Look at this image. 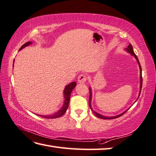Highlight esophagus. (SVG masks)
I'll return each mask as SVG.
<instances>
[{
	"mask_svg": "<svg viewBox=\"0 0 156 156\" xmlns=\"http://www.w3.org/2000/svg\"><path fill=\"white\" fill-rule=\"evenodd\" d=\"M87 80V76L84 74H81L78 76V83H84Z\"/></svg>",
	"mask_w": 156,
	"mask_h": 156,
	"instance_id": "obj_1",
	"label": "esophagus"
}]
</instances>
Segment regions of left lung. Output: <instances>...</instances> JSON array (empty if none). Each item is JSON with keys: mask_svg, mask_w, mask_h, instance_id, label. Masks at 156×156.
<instances>
[{"mask_svg": "<svg viewBox=\"0 0 156 156\" xmlns=\"http://www.w3.org/2000/svg\"><path fill=\"white\" fill-rule=\"evenodd\" d=\"M126 50V52H127L128 53H129L130 55H132V56H134V57H135V58L136 59V61H137V62H138V66H139V68H140V91H139V94H138V98H137V100L138 99V98H139V96H140V91H141V88H142V84H143V79H142V69H141V66H140V63H139V61H138V57H137V56L135 55V53L134 52V50H133V48H132V46L131 44H129V46H127V48H126L125 49ZM89 91H90V95H89V107H90V110H92V112H93V114H94L96 117H99V118H101V119H115V118H117V117H121V116H122L124 113H126L127 110H129V108L128 109H127L126 111H124L123 113H121V114H120V115H117V116H114V117H105V116H103V115H101V114H99L98 112H95V111H94V110H93V108H92V107H91V100H92V91H91V88L90 87H89Z\"/></svg>", "mask_w": 156, "mask_h": 156, "instance_id": "obj_1", "label": "left lung"}]
</instances>
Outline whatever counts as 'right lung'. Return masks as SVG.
Masks as SVG:
<instances>
[{
  "label": "right lung",
  "instance_id": "1",
  "mask_svg": "<svg viewBox=\"0 0 156 156\" xmlns=\"http://www.w3.org/2000/svg\"><path fill=\"white\" fill-rule=\"evenodd\" d=\"M30 44H32V42L31 41L27 42V43H25L23 46H22L20 48L19 51L21 50L22 49H23L24 48L29 46V45H30ZM14 61H13V63H14ZM76 86V82H72V83H71L69 84H67V85L65 87L64 90H63V95H64L63 105L61 107V108L59 110H58L57 112L53 113V114L48 115H37H37L39 116V117L47 118V119H55V118L60 117L62 115H63L65 113H66L67 108H68V106H69L71 93H72V90L74 89Z\"/></svg>",
  "mask_w": 156,
  "mask_h": 156
}]
</instances>
